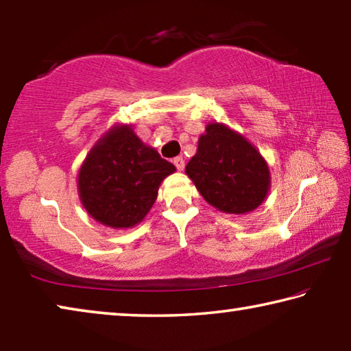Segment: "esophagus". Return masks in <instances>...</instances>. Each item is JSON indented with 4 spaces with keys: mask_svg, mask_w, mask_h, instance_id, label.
Returning <instances> with one entry per match:
<instances>
[{
    "mask_svg": "<svg viewBox=\"0 0 351 351\" xmlns=\"http://www.w3.org/2000/svg\"><path fill=\"white\" fill-rule=\"evenodd\" d=\"M173 164H175V167H176L178 170H182L184 165H186V162H184V158H182V156L173 158Z\"/></svg>",
    "mask_w": 351,
    "mask_h": 351,
    "instance_id": "esophagus-1",
    "label": "esophagus"
}]
</instances>
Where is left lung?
I'll return each mask as SVG.
<instances>
[{
  "instance_id": "1",
  "label": "left lung",
  "mask_w": 351,
  "mask_h": 351,
  "mask_svg": "<svg viewBox=\"0 0 351 351\" xmlns=\"http://www.w3.org/2000/svg\"><path fill=\"white\" fill-rule=\"evenodd\" d=\"M186 173L207 203L228 213L254 210L269 190L268 164L257 148L221 123L206 127Z\"/></svg>"
}]
</instances>
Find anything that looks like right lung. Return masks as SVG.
<instances>
[{
	"label": "right lung",
	"mask_w": 351,
	"mask_h": 351,
	"mask_svg": "<svg viewBox=\"0 0 351 351\" xmlns=\"http://www.w3.org/2000/svg\"><path fill=\"white\" fill-rule=\"evenodd\" d=\"M173 171L175 165L147 147L132 127L117 125L94 145L82 165V204L99 223L133 228L152 209L159 184Z\"/></svg>",
	"instance_id": "obj_1"
}]
</instances>
